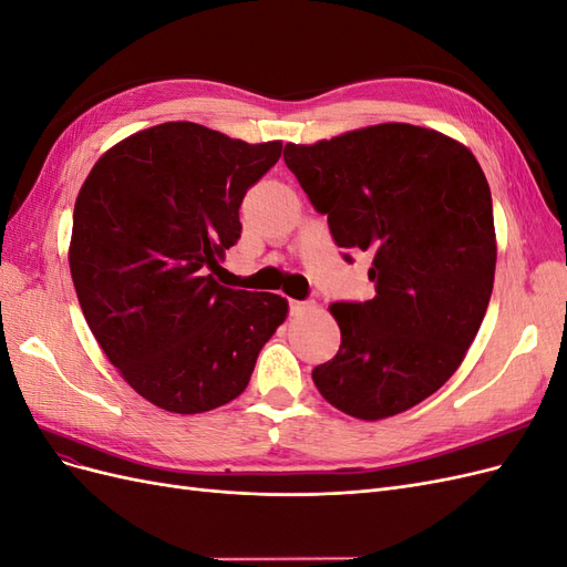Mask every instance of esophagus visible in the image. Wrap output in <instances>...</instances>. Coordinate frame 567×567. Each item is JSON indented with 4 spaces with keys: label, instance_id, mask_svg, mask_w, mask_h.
<instances>
[{
    "label": "esophagus",
    "instance_id": "34e87169",
    "mask_svg": "<svg viewBox=\"0 0 567 567\" xmlns=\"http://www.w3.org/2000/svg\"><path fill=\"white\" fill-rule=\"evenodd\" d=\"M315 302H300V300H290V315H302L307 310H312Z\"/></svg>",
    "mask_w": 567,
    "mask_h": 567
}]
</instances>
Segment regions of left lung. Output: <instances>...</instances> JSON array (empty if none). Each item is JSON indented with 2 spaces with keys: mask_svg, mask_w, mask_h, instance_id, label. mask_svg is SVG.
Wrapping results in <instances>:
<instances>
[{
  "mask_svg": "<svg viewBox=\"0 0 567 567\" xmlns=\"http://www.w3.org/2000/svg\"><path fill=\"white\" fill-rule=\"evenodd\" d=\"M284 161L333 241L371 255L375 288L329 307L340 350L312 381L348 416L402 414L452 379L487 312L496 236L483 167L452 136L409 123L286 144Z\"/></svg>",
  "mask_w": 567,
  "mask_h": 567,
  "instance_id": "left-lung-1",
  "label": "left lung"
}]
</instances>
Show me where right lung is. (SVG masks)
Returning <instances> with one entry per match:
<instances>
[{
    "label": "right lung",
    "mask_w": 567,
    "mask_h": 567,
    "mask_svg": "<svg viewBox=\"0 0 567 567\" xmlns=\"http://www.w3.org/2000/svg\"><path fill=\"white\" fill-rule=\"evenodd\" d=\"M279 156L281 142L163 123L109 148L80 188L68 262L82 315L158 409L203 414L236 400L286 321V298L213 279L241 236L246 192Z\"/></svg>",
    "instance_id": "right-lung-1"
}]
</instances>
